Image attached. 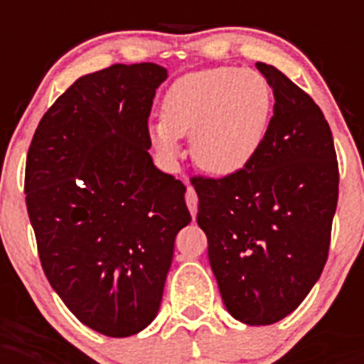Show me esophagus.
<instances>
[{"label":"esophagus","instance_id":"1","mask_svg":"<svg viewBox=\"0 0 364 364\" xmlns=\"http://www.w3.org/2000/svg\"><path fill=\"white\" fill-rule=\"evenodd\" d=\"M185 200H186V205H188L190 213H192V216H193V218H196V215H197V205H199V197H197L196 190H193L192 186H188V188H186Z\"/></svg>","mask_w":364,"mask_h":364}]
</instances>
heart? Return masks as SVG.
<instances>
[{
	"label": "heart",
	"instance_id": "1",
	"mask_svg": "<svg viewBox=\"0 0 364 364\" xmlns=\"http://www.w3.org/2000/svg\"><path fill=\"white\" fill-rule=\"evenodd\" d=\"M271 112V91L252 70L209 68L176 80L164 97L153 137L167 155L192 135L196 164L211 174L241 171L259 151Z\"/></svg>",
	"mask_w": 364,
	"mask_h": 364
}]
</instances>
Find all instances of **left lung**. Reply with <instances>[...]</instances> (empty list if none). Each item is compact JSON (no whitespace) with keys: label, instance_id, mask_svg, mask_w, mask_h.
Segmentation results:
<instances>
[{"label":"left lung","instance_id":"1","mask_svg":"<svg viewBox=\"0 0 364 364\" xmlns=\"http://www.w3.org/2000/svg\"><path fill=\"white\" fill-rule=\"evenodd\" d=\"M274 107L259 151L223 178L197 176V223L220 294L250 326L282 321L321 277L338 204L331 128L314 98L271 65L257 63Z\"/></svg>","mask_w":364,"mask_h":364}]
</instances>
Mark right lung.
Instances as JSON below:
<instances>
[{
    "label": "right lung",
    "mask_w": 364,
    "mask_h": 364,
    "mask_svg": "<svg viewBox=\"0 0 364 364\" xmlns=\"http://www.w3.org/2000/svg\"><path fill=\"white\" fill-rule=\"evenodd\" d=\"M167 70L112 65L77 79L28 149L26 205L50 287L82 324L130 336L156 317L186 186L153 165L148 119Z\"/></svg>",
    "instance_id": "right-lung-1"
}]
</instances>
